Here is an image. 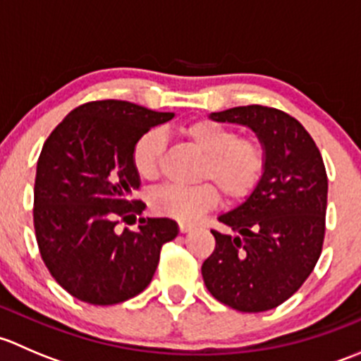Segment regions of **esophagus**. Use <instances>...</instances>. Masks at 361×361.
I'll list each match as a JSON object with an SVG mask.
<instances>
[{
    "instance_id": "1",
    "label": "esophagus",
    "mask_w": 361,
    "mask_h": 361,
    "mask_svg": "<svg viewBox=\"0 0 361 361\" xmlns=\"http://www.w3.org/2000/svg\"><path fill=\"white\" fill-rule=\"evenodd\" d=\"M178 228H180L181 234H187V232H190L194 227H192L190 224H185V221H180V224H178Z\"/></svg>"
}]
</instances>
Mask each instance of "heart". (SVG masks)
<instances>
[{"mask_svg": "<svg viewBox=\"0 0 361 361\" xmlns=\"http://www.w3.org/2000/svg\"><path fill=\"white\" fill-rule=\"evenodd\" d=\"M183 134L206 155L199 178L207 183L195 187L164 185L150 194L152 211L160 216L192 221L220 202L239 204L260 187L267 167L264 145L255 137H243L232 127L211 118H199L183 127ZM166 136L159 129H148L136 137L130 150L134 173L145 181L157 180L160 174Z\"/></svg>", "mask_w": 361, "mask_h": 361, "instance_id": "obj_1", "label": "heart"}]
</instances>
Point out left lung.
Here are the masks:
<instances>
[{"mask_svg": "<svg viewBox=\"0 0 361 361\" xmlns=\"http://www.w3.org/2000/svg\"><path fill=\"white\" fill-rule=\"evenodd\" d=\"M248 126L267 155L257 190L218 220L235 235H214L202 264L204 285L235 311L262 312L288 300L314 269L325 239L329 178L311 134L278 108L250 104L211 113Z\"/></svg>", "mask_w": 361, "mask_h": 361, "instance_id": "1", "label": "left lung"}]
</instances>
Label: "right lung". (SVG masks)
Listing matches in <instances>:
<instances>
[{"instance_id":"right-lung-1","label":"right lung","mask_w":361,"mask_h":361,"mask_svg":"<svg viewBox=\"0 0 361 361\" xmlns=\"http://www.w3.org/2000/svg\"><path fill=\"white\" fill-rule=\"evenodd\" d=\"M174 113L129 101H90L75 108L50 133L35 180L36 243L52 278L69 295L113 305L150 285L164 243L178 235L169 218H140L145 204L130 199L140 176L130 150L141 133Z\"/></svg>"}]
</instances>
